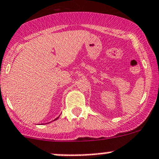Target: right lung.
I'll return each instance as SVG.
<instances>
[{
    "label": "right lung",
    "mask_w": 159,
    "mask_h": 159,
    "mask_svg": "<svg viewBox=\"0 0 159 159\" xmlns=\"http://www.w3.org/2000/svg\"><path fill=\"white\" fill-rule=\"evenodd\" d=\"M57 118H58V117H57ZM57 119H55V120H57Z\"/></svg>",
    "instance_id": "right-lung-1"
}]
</instances>
